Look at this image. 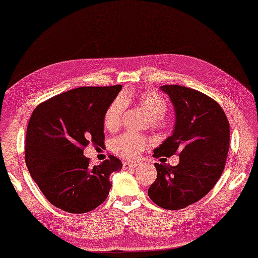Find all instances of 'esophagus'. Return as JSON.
<instances>
[{"label": "esophagus", "instance_id": "34e87169", "mask_svg": "<svg viewBox=\"0 0 258 258\" xmlns=\"http://www.w3.org/2000/svg\"><path fill=\"white\" fill-rule=\"evenodd\" d=\"M137 166L139 165H137V163H134V162H123V169H126V170L136 168Z\"/></svg>", "mask_w": 258, "mask_h": 258}]
</instances>
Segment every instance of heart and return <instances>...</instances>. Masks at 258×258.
<instances>
[{
    "mask_svg": "<svg viewBox=\"0 0 258 258\" xmlns=\"http://www.w3.org/2000/svg\"><path fill=\"white\" fill-rule=\"evenodd\" d=\"M139 103L143 110L147 112L150 118L154 121L161 119L166 115L167 103L160 93L155 91H148L142 93L139 97ZM124 111V99L122 97L116 98L109 105L104 116V125L106 129L115 130L118 128L121 118ZM148 146V141L145 137L136 135V134H124V135L117 137L112 142V150L119 158L134 160L137 159L146 147Z\"/></svg>",
    "mask_w": 258,
    "mask_h": 258,
    "instance_id": "1",
    "label": "heart"
}]
</instances>
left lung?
Here are the masks:
<instances>
[{
    "mask_svg": "<svg viewBox=\"0 0 258 258\" xmlns=\"http://www.w3.org/2000/svg\"><path fill=\"white\" fill-rule=\"evenodd\" d=\"M172 102L175 123L170 136L154 156L179 154V165L154 163L158 178L148 189L149 198L166 210H181L204 198L215 187L225 167L230 124L216 100L197 90L162 85Z\"/></svg>",
    "mask_w": 258,
    "mask_h": 258,
    "instance_id": "8db88e82",
    "label": "left lung"
}]
</instances>
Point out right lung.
<instances>
[{
	"mask_svg": "<svg viewBox=\"0 0 258 258\" xmlns=\"http://www.w3.org/2000/svg\"><path fill=\"white\" fill-rule=\"evenodd\" d=\"M121 85L84 86L52 97L36 106L26 134V165L52 205L70 213H85L104 203L110 175L122 169L109 156L89 166L84 147L104 145V116Z\"/></svg>",
	"mask_w": 258,
	"mask_h": 258,
	"instance_id": "add662e5",
	"label": "right lung"
}]
</instances>
